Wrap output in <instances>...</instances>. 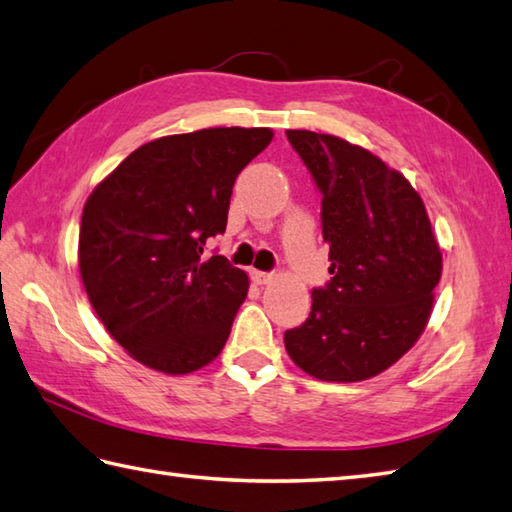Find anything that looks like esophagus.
<instances>
[{"label":"esophagus","mask_w":512,"mask_h":512,"mask_svg":"<svg viewBox=\"0 0 512 512\" xmlns=\"http://www.w3.org/2000/svg\"><path fill=\"white\" fill-rule=\"evenodd\" d=\"M252 280L256 285H269L271 280H274V274H271V271H258V269H254L252 271Z\"/></svg>","instance_id":"esophagus-1"}]
</instances>
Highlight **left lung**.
<instances>
[{
    "instance_id": "8db88e82",
    "label": "left lung",
    "mask_w": 512,
    "mask_h": 512,
    "mask_svg": "<svg viewBox=\"0 0 512 512\" xmlns=\"http://www.w3.org/2000/svg\"><path fill=\"white\" fill-rule=\"evenodd\" d=\"M322 194L327 287L285 331L298 367L322 382H360L389 369L422 336L442 252L420 194L369 150L333 134L287 130Z\"/></svg>"
}]
</instances>
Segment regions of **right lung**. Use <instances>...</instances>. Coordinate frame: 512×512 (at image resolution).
<instances>
[{"instance_id":"add662e5","label":"right lung","mask_w":512,"mask_h":512,"mask_svg":"<svg viewBox=\"0 0 512 512\" xmlns=\"http://www.w3.org/2000/svg\"><path fill=\"white\" fill-rule=\"evenodd\" d=\"M271 139L269 128L154 139L83 205V287L103 327L145 367L185 375L223 351L249 278L203 249L225 232L236 176Z\"/></svg>"}]
</instances>
